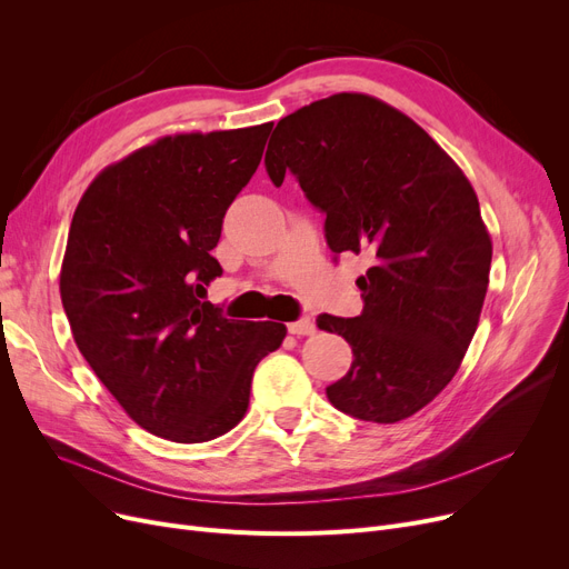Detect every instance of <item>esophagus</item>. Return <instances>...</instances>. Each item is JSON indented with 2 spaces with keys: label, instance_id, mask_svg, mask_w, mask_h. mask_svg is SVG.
Instances as JSON below:
<instances>
[{
  "label": "esophagus",
  "instance_id": "esophagus-1",
  "mask_svg": "<svg viewBox=\"0 0 569 569\" xmlns=\"http://www.w3.org/2000/svg\"><path fill=\"white\" fill-rule=\"evenodd\" d=\"M288 332L297 335V337H309L316 332V325L311 318H297V320L288 322Z\"/></svg>",
  "mask_w": 569,
  "mask_h": 569
}]
</instances>
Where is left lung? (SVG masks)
<instances>
[{
	"mask_svg": "<svg viewBox=\"0 0 569 569\" xmlns=\"http://www.w3.org/2000/svg\"><path fill=\"white\" fill-rule=\"evenodd\" d=\"M264 170L274 187L300 182L335 256L371 258L362 313L316 318L352 348L327 399L365 422L406 420L455 378L480 322L491 239L470 182L422 127L367 94L283 117Z\"/></svg>",
	"mask_w": 569,
	"mask_h": 569,
	"instance_id": "8db88e82",
	"label": "left lung"
}]
</instances>
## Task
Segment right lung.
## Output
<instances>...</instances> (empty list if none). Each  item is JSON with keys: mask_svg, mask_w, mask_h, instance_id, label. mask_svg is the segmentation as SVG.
Here are the masks:
<instances>
[{"mask_svg": "<svg viewBox=\"0 0 569 569\" xmlns=\"http://www.w3.org/2000/svg\"><path fill=\"white\" fill-rule=\"evenodd\" d=\"M272 122L168 136L106 168L80 198L59 277L73 339L136 425L172 442L228 433L281 322L228 320L204 302L212 249Z\"/></svg>", "mask_w": 569, "mask_h": 569, "instance_id": "add662e5", "label": "right lung"}]
</instances>
